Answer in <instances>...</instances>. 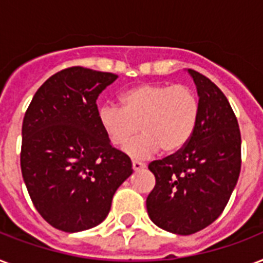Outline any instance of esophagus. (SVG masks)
<instances>
[{
	"mask_svg": "<svg viewBox=\"0 0 263 263\" xmlns=\"http://www.w3.org/2000/svg\"><path fill=\"white\" fill-rule=\"evenodd\" d=\"M143 168H146V165L144 164H142V162H138V161H132V169H134V171H140V169H143Z\"/></svg>",
	"mask_w": 263,
	"mask_h": 263,
	"instance_id": "esophagus-1",
	"label": "esophagus"
}]
</instances>
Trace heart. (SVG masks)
<instances>
[{"label":"heart","mask_w":263,"mask_h":263,"mask_svg":"<svg viewBox=\"0 0 263 263\" xmlns=\"http://www.w3.org/2000/svg\"><path fill=\"white\" fill-rule=\"evenodd\" d=\"M199 117V101L184 86L143 83L120 95V107L103 105L98 123L115 147L124 148L137 133L142 136L125 148L132 158H147L158 150L179 152L191 139Z\"/></svg>","instance_id":"obj_1"}]
</instances>
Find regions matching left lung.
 <instances>
[{
  "mask_svg": "<svg viewBox=\"0 0 263 263\" xmlns=\"http://www.w3.org/2000/svg\"><path fill=\"white\" fill-rule=\"evenodd\" d=\"M188 73L199 97L195 131L179 152L148 165L156 185L146 199L150 220L177 235H192L220 217L241 165L240 129L228 99L206 76Z\"/></svg>",
  "mask_w": 263,
  "mask_h": 263,
  "instance_id": "8db88e82",
  "label": "left lung"
}]
</instances>
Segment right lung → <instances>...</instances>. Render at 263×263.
<instances>
[{
    "label": "right lung",
    "mask_w": 263,
    "mask_h": 263,
    "mask_svg": "<svg viewBox=\"0 0 263 263\" xmlns=\"http://www.w3.org/2000/svg\"><path fill=\"white\" fill-rule=\"evenodd\" d=\"M117 78L83 67L63 69L38 88L23 120L27 191L39 214L64 232L101 224L132 175L129 157L111 147L98 123L97 99Z\"/></svg>",
    "instance_id": "1"
}]
</instances>
